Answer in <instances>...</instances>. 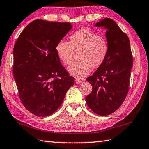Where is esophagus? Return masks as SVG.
Returning <instances> with one entry per match:
<instances>
[{
	"mask_svg": "<svg viewBox=\"0 0 149 149\" xmlns=\"http://www.w3.org/2000/svg\"><path fill=\"white\" fill-rule=\"evenodd\" d=\"M75 82L77 84H81L82 83V81H81V80H80L79 79H75Z\"/></svg>",
	"mask_w": 149,
	"mask_h": 149,
	"instance_id": "34e87169",
	"label": "esophagus"
}]
</instances>
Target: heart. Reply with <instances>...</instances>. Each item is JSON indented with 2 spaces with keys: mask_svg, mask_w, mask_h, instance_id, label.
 <instances>
[{
  "mask_svg": "<svg viewBox=\"0 0 149 149\" xmlns=\"http://www.w3.org/2000/svg\"><path fill=\"white\" fill-rule=\"evenodd\" d=\"M108 49L107 41L104 37L86 28L72 33L69 42L61 40L56 46L59 59L65 65L72 62L74 51L79 52L80 60L73 62L68 68L71 75L78 78L88 74L92 66L97 68L102 64L107 57Z\"/></svg>",
  "mask_w": 149,
  "mask_h": 149,
  "instance_id": "heart-1",
  "label": "heart"
}]
</instances>
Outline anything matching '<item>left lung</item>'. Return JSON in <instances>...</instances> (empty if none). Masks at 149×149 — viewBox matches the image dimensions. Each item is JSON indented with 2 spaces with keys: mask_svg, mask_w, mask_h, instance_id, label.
Returning a JSON list of instances; mask_svg holds the SVG:
<instances>
[{
  "mask_svg": "<svg viewBox=\"0 0 149 149\" xmlns=\"http://www.w3.org/2000/svg\"><path fill=\"white\" fill-rule=\"evenodd\" d=\"M95 26L106 30L109 49L104 62L87 78L92 91L86 101L96 114L108 115L120 107L128 93L133 56L128 36L114 20L105 18Z\"/></svg>",
  "mask_w": 149,
  "mask_h": 149,
  "instance_id": "left-lung-1",
  "label": "left lung"
}]
</instances>
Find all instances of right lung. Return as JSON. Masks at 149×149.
<instances>
[{
	"label": "right lung",
	"mask_w": 149,
	"mask_h": 149,
	"mask_svg": "<svg viewBox=\"0 0 149 149\" xmlns=\"http://www.w3.org/2000/svg\"><path fill=\"white\" fill-rule=\"evenodd\" d=\"M73 26L38 19L21 32L14 46L13 75L22 104L38 117L62 104L74 78L61 64L56 46Z\"/></svg>",
	"instance_id": "right-lung-1"
}]
</instances>
